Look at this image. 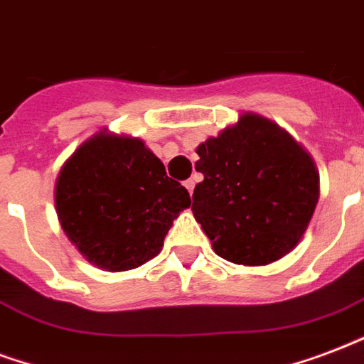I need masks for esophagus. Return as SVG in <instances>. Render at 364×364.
Segmentation results:
<instances>
[{
    "instance_id": "obj_1",
    "label": "esophagus",
    "mask_w": 364,
    "mask_h": 364,
    "mask_svg": "<svg viewBox=\"0 0 364 364\" xmlns=\"http://www.w3.org/2000/svg\"><path fill=\"white\" fill-rule=\"evenodd\" d=\"M184 186H186V190H188V192H190V193H193V188H196V180H193V178L186 180V182H184Z\"/></svg>"
}]
</instances>
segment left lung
<instances>
[{
    "label": "left lung",
    "mask_w": 364,
    "mask_h": 364,
    "mask_svg": "<svg viewBox=\"0 0 364 364\" xmlns=\"http://www.w3.org/2000/svg\"><path fill=\"white\" fill-rule=\"evenodd\" d=\"M192 211L213 247L237 264H269L294 250L318 201L309 153L274 122L244 114L198 147Z\"/></svg>",
    "instance_id": "1"
}]
</instances>
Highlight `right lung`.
<instances>
[{
  "label": "right lung",
  "mask_w": 364,
  "mask_h": 364,
  "mask_svg": "<svg viewBox=\"0 0 364 364\" xmlns=\"http://www.w3.org/2000/svg\"><path fill=\"white\" fill-rule=\"evenodd\" d=\"M190 205L188 190L166 176L144 141L103 132L76 149L55 186L57 217L68 240L113 272L157 255L172 220Z\"/></svg>",
  "instance_id": "right-lung-1"
}]
</instances>
